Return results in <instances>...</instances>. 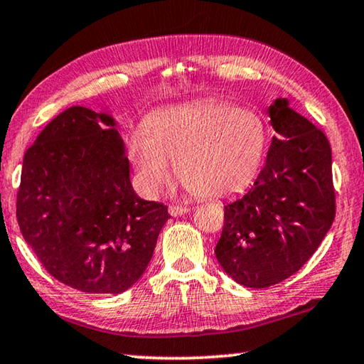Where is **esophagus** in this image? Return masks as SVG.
<instances>
[{"label": "esophagus", "mask_w": 364, "mask_h": 364, "mask_svg": "<svg viewBox=\"0 0 364 364\" xmlns=\"http://www.w3.org/2000/svg\"><path fill=\"white\" fill-rule=\"evenodd\" d=\"M189 212V207L186 205H170L168 207V213L171 217H180V215H184Z\"/></svg>", "instance_id": "34e87169"}]
</instances>
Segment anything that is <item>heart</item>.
I'll return each mask as SVG.
<instances>
[{"label": "heart", "mask_w": 364, "mask_h": 364, "mask_svg": "<svg viewBox=\"0 0 364 364\" xmlns=\"http://www.w3.org/2000/svg\"><path fill=\"white\" fill-rule=\"evenodd\" d=\"M267 139V127L254 110L200 101L152 114L143 133L128 136L127 157L147 196H157L168 181L171 160L184 188L200 197H225L254 180Z\"/></svg>", "instance_id": "b5f03b06"}]
</instances>
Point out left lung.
Returning <instances> with one entry per match:
<instances>
[{
	"label": "left lung",
	"instance_id": "obj_1",
	"mask_svg": "<svg viewBox=\"0 0 364 364\" xmlns=\"http://www.w3.org/2000/svg\"><path fill=\"white\" fill-rule=\"evenodd\" d=\"M278 133L267 164L245 196L225 205L215 255L231 278L263 289L304 267L336 217L332 154L326 134L289 107L269 106Z\"/></svg>",
	"mask_w": 364,
	"mask_h": 364
}]
</instances>
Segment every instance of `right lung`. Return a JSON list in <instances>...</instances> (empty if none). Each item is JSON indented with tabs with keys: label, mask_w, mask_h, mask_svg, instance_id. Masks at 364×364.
Instances as JSON below:
<instances>
[{
	"label": "right lung",
	"mask_w": 364,
	"mask_h": 364,
	"mask_svg": "<svg viewBox=\"0 0 364 364\" xmlns=\"http://www.w3.org/2000/svg\"><path fill=\"white\" fill-rule=\"evenodd\" d=\"M17 223L49 274L88 294H120L149 264L167 205L144 200L115 122L65 109L23 156Z\"/></svg>",
	"instance_id": "obj_1"
}]
</instances>
